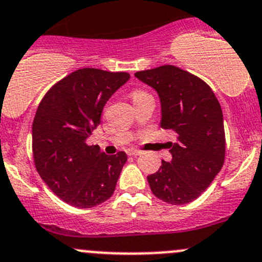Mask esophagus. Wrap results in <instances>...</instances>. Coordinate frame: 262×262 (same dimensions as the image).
I'll use <instances>...</instances> for the list:
<instances>
[{
  "label": "esophagus",
  "mask_w": 262,
  "mask_h": 262,
  "mask_svg": "<svg viewBox=\"0 0 262 262\" xmlns=\"http://www.w3.org/2000/svg\"><path fill=\"white\" fill-rule=\"evenodd\" d=\"M141 151L139 150H134V148H132V150H128V155H130V156H138V155H141Z\"/></svg>",
  "instance_id": "esophagus-1"
}]
</instances>
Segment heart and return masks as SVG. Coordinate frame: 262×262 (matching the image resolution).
I'll return each instance as SVG.
<instances>
[{
	"instance_id": "heart-1",
	"label": "heart",
	"mask_w": 262,
	"mask_h": 262,
	"mask_svg": "<svg viewBox=\"0 0 262 262\" xmlns=\"http://www.w3.org/2000/svg\"><path fill=\"white\" fill-rule=\"evenodd\" d=\"M139 94H142V92H139V90H136V92H133V94H132V98L137 97V95H139Z\"/></svg>"
}]
</instances>
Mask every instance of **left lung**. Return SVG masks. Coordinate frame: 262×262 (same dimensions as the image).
<instances>
[{"mask_svg":"<svg viewBox=\"0 0 262 262\" xmlns=\"http://www.w3.org/2000/svg\"><path fill=\"white\" fill-rule=\"evenodd\" d=\"M134 76L158 93L161 128L177 133V142L169 146L172 160H163L158 172L147 176L151 191L169 204H187L202 195L224 165L221 106L203 80L176 66Z\"/></svg>","mask_w":262,"mask_h":262,"instance_id":"left-lung-1","label":"left lung"}]
</instances>
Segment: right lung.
I'll return each instance as SVG.
<instances>
[{"mask_svg":"<svg viewBox=\"0 0 262 262\" xmlns=\"http://www.w3.org/2000/svg\"><path fill=\"white\" fill-rule=\"evenodd\" d=\"M129 79L126 72L81 68L54 85L36 111V169L51 191L73 207L92 208L114 194L126 154L106 155L86 139L101 123L104 104Z\"/></svg>","mask_w":262,"mask_h":262,"instance_id":"right-lung-1","label":"right lung"}]
</instances>
